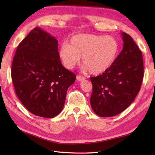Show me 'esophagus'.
I'll return each mask as SVG.
<instances>
[{"instance_id":"34e87169","label":"esophagus","mask_w":155,"mask_h":155,"mask_svg":"<svg viewBox=\"0 0 155 155\" xmlns=\"http://www.w3.org/2000/svg\"><path fill=\"white\" fill-rule=\"evenodd\" d=\"M85 77H83V76H80V75H78L77 77V80L78 81H82L85 80Z\"/></svg>"}]
</instances>
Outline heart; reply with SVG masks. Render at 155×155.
<instances>
[{"label": "heart", "instance_id": "1", "mask_svg": "<svg viewBox=\"0 0 155 155\" xmlns=\"http://www.w3.org/2000/svg\"><path fill=\"white\" fill-rule=\"evenodd\" d=\"M120 45L115 38L96 34H77L64 42L59 50V57L67 69L78 64L82 56L83 68L97 75L108 70L118 56Z\"/></svg>", "mask_w": 155, "mask_h": 155}]
</instances>
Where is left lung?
<instances>
[{"label": "left lung", "mask_w": 155, "mask_h": 155, "mask_svg": "<svg viewBox=\"0 0 155 155\" xmlns=\"http://www.w3.org/2000/svg\"><path fill=\"white\" fill-rule=\"evenodd\" d=\"M123 49L112 66L96 77H90V98L94 112L101 117L120 114L133 103L143 77L142 54L132 38L121 33Z\"/></svg>", "instance_id": "8db88e82"}]
</instances>
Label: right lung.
<instances>
[{
	"label": "right lung",
	"instance_id": "obj_1",
	"mask_svg": "<svg viewBox=\"0 0 155 155\" xmlns=\"http://www.w3.org/2000/svg\"><path fill=\"white\" fill-rule=\"evenodd\" d=\"M15 94L31 114L52 118L64 108L76 76L63 66L58 41L35 27L18 45L12 65Z\"/></svg>",
	"mask_w": 155,
	"mask_h": 155
}]
</instances>
